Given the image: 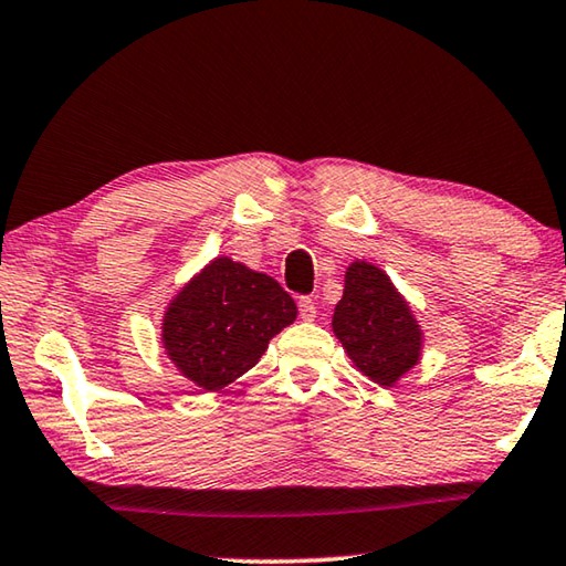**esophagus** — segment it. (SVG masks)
Here are the masks:
<instances>
[{
	"mask_svg": "<svg viewBox=\"0 0 566 566\" xmlns=\"http://www.w3.org/2000/svg\"><path fill=\"white\" fill-rule=\"evenodd\" d=\"M300 317L304 319V322H312L317 317V307H315V300L312 297H300Z\"/></svg>",
	"mask_w": 566,
	"mask_h": 566,
	"instance_id": "34e87169",
	"label": "esophagus"
}]
</instances>
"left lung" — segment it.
Masks as SVG:
<instances>
[{
  "instance_id": "obj_1",
  "label": "left lung",
  "mask_w": 566,
  "mask_h": 566,
  "mask_svg": "<svg viewBox=\"0 0 566 566\" xmlns=\"http://www.w3.org/2000/svg\"><path fill=\"white\" fill-rule=\"evenodd\" d=\"M332 329L357 370L392 388L420 360L423 329L390 276L370 262H353Z\"/></svg>"
}]
</instances>
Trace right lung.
Segmentation results:
<instances>
[{
  "label": "right lung",
  "instance_id": "obj_1",
  "mask_svg": "<svg viewBox=\"0 0 566 566\" xmlns=\"http://www.w3.org/2000/svg\"><path fill=\"white\" fill-rule=\"evenodd\" d=\"M297 319V304L272 276L217 256L170 300L160 337L168 360L201 390H221Z\"/></svg>",
  "mask_w": 566,
  "mask_h": 566
}]
</instances>
